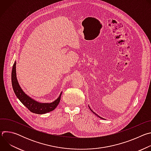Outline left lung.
Wrapping results in <instances>:
<instances>
[{
    "mask_svg": "<svg viewBox=\"0 0 151 151\" xmlns=\"http://www.w3.org/2000/svg\"><path fill=\"white\" fill-rule=\"evenodd\" d=\"M90 110H91V111H92V112H93V113H94V114H95V115H97V116H99V118H101V119H102V118H101V117H100V116H99V115H97V114H95V112H93V111H92V110H91V109H90Z\"/></svg>",
    "mask_w": 151,
    "mask_h": 151,
    "instance_id": "left-lung-1",
    "label": "left lung"
}]
</instances>
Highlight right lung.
<instances>
[{"mask_svg": "<svg viewBox=\"0 0 151 151\" xmlns=\"http://www.w3.org/2000/svg\"><path fill=\"white\" fill-rule=\"evenodd\" d=\"M15 68L16 62L14 63L12 67L11 73V81L14 91L17 98L19 100V101L22 103L30 112L35 114H44L53 111L58 106L60 101L61 93L60 94V96L57 98V99H56L52 103H42L34 100L33 99L29 97L27 95H26L19 87L17 79Z\"/></svg>", "mask_w": 151, "mask_h": 151, "instance_id": "add662e5", "label": "right lung"}]
</instances>
